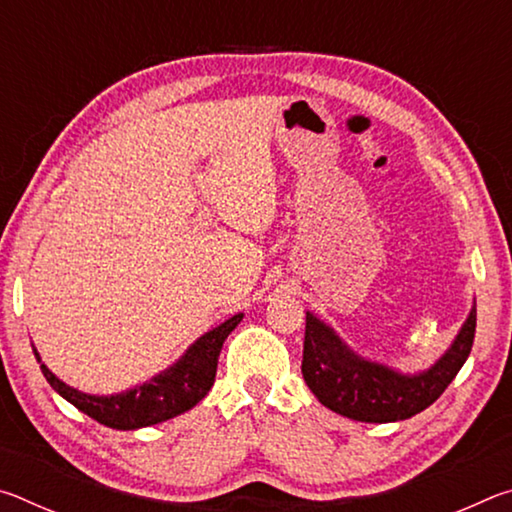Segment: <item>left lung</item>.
I'll list each match as a JSON object with an SVG mask.
<instances>
[{"label": "left lung", "mask_w": 512, "mask_h": 512, "mask_svg": "<svg viewBox=\"0 0 512 512\" xmlns=\"http://www.w3.org/2000/svg\"><path fill=\"white\" fill-rule=\"evenodd\" d=\"M476 329V302L447 352L422 372L395 370L363 359L323 320L307 311L302 377L329 411L357 422L413 418L438 400L470 357Z\"/></svg>", "instance_id": "obj_1"}]
</instances>
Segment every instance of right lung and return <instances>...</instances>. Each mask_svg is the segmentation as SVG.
<instances>
[{"instance_id":"1","label":"right lung","mask_w":512,"mask_h":512,"mask_svg":"<svg viewBox=\"0 0 512 512\" xmlns=\"http://www.w3.org/2000/svg\"><path fill=\"white\" fill-rule=\"evenodd\" d=\"M241 318L244 314H235L225 323L212 327L160 375L115 395H88L76 391L42 363L36 348H33V354L40 363L42 375L60 397H65L76 409L110 429L131 431L176 418V415L194 409L210 393L223 341L241 323Z\"/></svg>"}]
</instances>
